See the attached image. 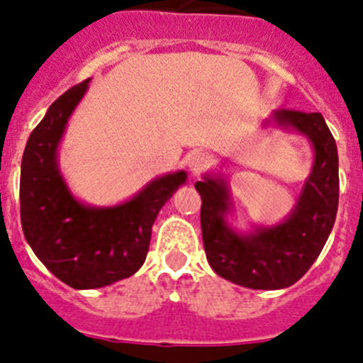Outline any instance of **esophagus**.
<instances>
[{
    "mask_svg": "<svg viewBox=\"0 0 363 363\" xmlns=\"http://www.w3.org/2000/svg\"><path fill=\"white\" fill-rule=\"evenodd\" d=\"M208 164H210V157H208L204 152H194L190 153L189 159H186V166H189L190 173L192 174L203 173V171L208 167Z\"/></svg>",
    "mask_w": 363,
    "mask_h": 363,
    "instance_id": "esophagus-1",
    "label": "esophagus"
}]
</instances>
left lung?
Listing matches in <instances>:
<instances>
[{"label":"left lung","instance_id":"8db88e82","mask_svg":"<svg viewBox=\"0 0 363 363\" xmlns=\"http://www.w3.org/2000/svg\"><path fill=\"white\" fill-rule=\"evenodd\" d=\"M274 121L307 135L314 148L311 174L284 222L236 233L225 220L233 204L224 178L206 174L196 182L208 263L225 281L250 289H282L300 281L325 247L339 204V157L325 118L281 109Z\"/></svg>","mask_w":363,"mask_h":363}]
</instances>
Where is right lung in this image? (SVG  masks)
<instances>
[{"instance_id": "1", "label": "right lung", "mask_w": 363, "mask_h": 363, "mask_svg": "<svg viewBox=\"0 0 363 363\" xmlns=\"http://www.w3.org/2000/svg\"><path fill=\"white\" fill-rule=\"evenodd\" d=\"M89 79L65 91L35 127L21 164V222L26 242L61 282L95 289L134 275L143 267L160 208L186 182L185 171L150 182L118 206L79 203L58 169L65 127Z\"/></svg>"}]
</instances>
